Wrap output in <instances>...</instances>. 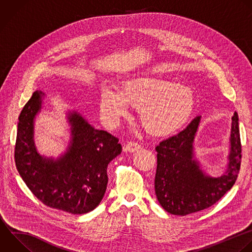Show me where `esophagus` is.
<instances>
[{"instance_id": "34e87169", "label": "esophagus", "mask_w": 252, "mask_h": 252, "mask_svg": "<svg viewBox=\"0 0 252 252\" xmlns=\"http://www.w3.org/2000/svg\"><path fill=\"white\" fill-rule=\"evenodd\" d=\"M140 148H141V145H140L139 143H137V142H128V143L124 146L123 150H124L125 152L133 153V152L139 150Z\"/></svg>"}]
</instances>
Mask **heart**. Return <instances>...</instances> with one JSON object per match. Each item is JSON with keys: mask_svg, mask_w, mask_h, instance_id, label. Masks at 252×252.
<instances>
[{"mask_svg": "<svg viewBox=\"0 0 252 252\" xmlns=\"http://www.w3.org/2000/svg\"><path fill=\"white\" fill-rule=\"evenodd\" d=\"M129 104L139 107L144 128L154 135H166L179 129L195 106L193 92L159 77H140L125 83L122 93L106 88L100 94L99 111L104 122L115 126L128 114Z\"/></svg>", "mask_w": 252, "mask_h": 252, "instance_id": "1", "label": "heart"}]
</instances>
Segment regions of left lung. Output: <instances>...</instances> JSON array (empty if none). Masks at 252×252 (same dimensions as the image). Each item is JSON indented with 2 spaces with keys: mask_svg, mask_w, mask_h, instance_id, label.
Returning <instances> with one entry per match:
<instances>
[{
  "mask_svg": "<svg viewBox=\"0 0 252 252\" xmlns=\"http://www.w3.org/2000/svg\"><path fill=\"white\" fill-rule=\"evenodd\" d=\"M200 119L195 117L184 130L156 147L155 191L161 207L172 215L185 216L211 207L233 186L239 172L241 144L237 113L231 117L227 169L220 177L206 175L194 158L193 142Z\"/></svg>",
  "mask_w": 252,
  "mask_h": 252,
  "instance_id": "left-lung-1",
  "label": "left lung"
}]
</instances>
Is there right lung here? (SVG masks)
I'll return each mask as SVG.
<instances>
[{"label": "right lung", "instance_id": "add662e5", "mask_svg": "<svg viewBox=\"0 0 252 252\" xmlns=\"http://www.w3.org/2000/svg\"><path fill=\"white\" fill-rule=\"evenodd\" d=\"M44 94L34 92L23 108L15 148L16 165L23 180L44 205L70 214H86L102 200L108 163L122 152L118 139L94 129L78 112H70L71 142L67 152L54 159L40 156L33 141L34 118Z\"/></svg>", "mask_w": 252, "mask_h": 252}]
</instances>
